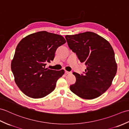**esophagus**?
Listing matches in <instances>:
<instances>
[{"mask_svg":"<svg viewBox=\"0 0 129 129\" xmlns=\"http://www.w3.org/2000/svg\"><path fill=\"white\" fill-rule=\"evenodd\" d=\"M65 73L66 75H68V74H71L72 73H71V72H70V71H68L67 70H65Z\"/></svg>","mask_w":129,"mask_h":129,"instance_id":"34e87169","label":"esophagus"}]
</instances>
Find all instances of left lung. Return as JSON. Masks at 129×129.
<instances>
[{"mask_svg": "<svg viewBox=\"0 0 129 129\" xmlns=\"http://www.w3.org/2000/svg\"><path fill=\"white\" fill-rule=\"evenodd\" d=\"M70 49L87 67L84 74L73 73L76 82L70 86L74 93L85 100L100 97L110 86L117 71L115 54L109 42L92 32L67 35Z\"/></svg>", "mask_w": 129, "mask_h": 129, "instance_id": "1", "label": "left lung"}]
</instances>
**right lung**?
Wrapping results in <instances>:
<instances>
[{
  "label": "right lung",
  "instance_id": "right-lung-1",
  "mask_svg": "<svg viewBox=\"0 0 129 129\" xmlns=\"http://www.w3.org/2000/svg\"><path fill=\"white\" fill-rule=\"evenodd\" d=\"M66 42L61 35L40 31L27 36L17 44L11 63L15 82L24 94L41 98L53 92L64 70L46 68L58 48Z\"/></svg>",
  "mask_w": 129,
  "mask_h": 129
}]
</instances>
